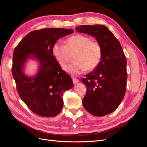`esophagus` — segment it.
<instances>
[{"instance_id":"34e87169","label":"esophagus","mask_w":147,"mask_h":147,"mask_svg":"<svg viewBox=\"0 0 147 147\" xmlns=\"http://www.w3.org/2000/svg\"><path fill=\"white\" fill-rule=\"evenodd\" d=\"M79 82V80L77 78H73V83L74 84H77Z\"/></svg>"}]
</instances>
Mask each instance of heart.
<instances>
[{
  "instance_id": "heart-1",
  "label": "heart",
  "mask_w": 147,
  "mask_h": 147,
  "mask_svg": "<svg viewBox=\"0 0 147 147\" xmlns=\"http://www.w3.org/2000/svg\"><path fill=\"white\" fill-rule=\"evenodd\" d=\"M52 54L57 63L64 67L69 61V54L76 52L75 63L64 69L66 72L77 76L84 71H91L97 67L102 58L100 44L89 37L80 34L71 36L65 40V46L56 43L52 47Z\"/></svg>"
}]
</instances>
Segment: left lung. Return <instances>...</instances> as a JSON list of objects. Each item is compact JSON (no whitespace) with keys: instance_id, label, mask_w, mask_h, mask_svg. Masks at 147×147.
<instances>
[{"instance_id":"left-lung-1","label":"left lung","mask_w":147,"mask_h":147,"mask_svg":"<svg viewBox=\"0 0 147 147\" xmlns=\"http://www.w3.org/2000/svg\"><path fill=\"white\" fill-rule=\"evenodd\" d=\"M80 33L96 38L102 48L99 65L82 79L87 91L82 104L94 116L112 113L123 100L126 90V59L119 41L104 25H82Z\"/></svg>"}]
</instances>
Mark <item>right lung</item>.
Listing matches in <instances>:
<instances>
[{
  "mask_svg": "<svg viewBox=\"0 0 147 147\" xmlns=\"http://www.w3.org/2000/svg\"><path fill=\"white\" fill-rule=\"evenodd\" d=\"M72 29L46 28L33 30L21 40L13 55L12 74L21 99L39 116L54 117L63 109V93L73 87L72 80L62 70L52 54V47ZM29 59L38 62L33 76L24 73Z\"/></svg>",
  "mask_w": 147,
  "mask_h": 147,
  "instance_id": "add662e5",
  "label": "right lung"
}]
</instances>
